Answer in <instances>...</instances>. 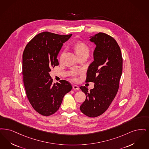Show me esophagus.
<instances>
[{
	"mask_svg": "<svg viewBox=\"0 0 149 149\" xmlns=\"http://www.w3.org/2000/svg\"><path fill=\"white\" fill-rule=\"evenodd\" d=\"M73 88L75 90H79V87L77 85H73Z\"/></svg>",
	"mask_w": 149,
	"mask_h": 149,
	"instance_id": "1",
	"label": "esophagus"
}]
</instances>
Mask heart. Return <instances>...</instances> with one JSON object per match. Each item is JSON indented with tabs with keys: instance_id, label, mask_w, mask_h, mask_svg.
Wrapping results in <instances>:
<instances>
[{
	"instance_id": "1",
	"label": "heart",
	"mask_w": 149,
	"mask_h": 149,
	"mask_svg": "<svg viewBox=\"0 0 149 149\" xmlns=\"http://www.w3.org/2000/svg\"><path fill=\"white\" fill-rule=\"evenodd\" d=\"M75 51L77 54L82 53H88L89 52V48L88 46L83 42H78L74 47Z\"/></svg>"
}]
</instances>
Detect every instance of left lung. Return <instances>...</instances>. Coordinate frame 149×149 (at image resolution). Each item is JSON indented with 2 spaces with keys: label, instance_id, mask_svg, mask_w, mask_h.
<instances>
[{
  "label": "left lung",
  "instance_id": "left-lung-1",
  "mask_svg": "<svg viewBox=\"0 0 149 149\" xmlns=\"http://www.w3.org/2000/svg\"><path fill=\"white\" fill-rule=\"evenodd\" d=\"M90 38L96 47L86 82L95 84L90 91L85 86L79 87L86 96L80 110L87 116L96 117L107 110L116 95L123 72V58L119 45L112 37L100 32Z\"/></svg>",
  "mask_w": 149,
  "mask_h": 149
}]
</instances>
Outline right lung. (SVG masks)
<instances>
[{"label": "right lung", "instance_id": "add662e5", "mask_svg": "<svg viewBox=\"0 0 149 149\" xmlns=\"http://www.w3.org/2000/svg\"><path fill=\"white\" fill-rule=\"evenodd\" d=\"M72 34L45 32L36 35L26 45L23 54V82L26 96L33 108L48 116L58 111L65 95L72 90L65 80L53 84L51 67L59 65L57 56Z\"/></svg>", "mask_w": 149, "mask_h": 149}]
</instances>
